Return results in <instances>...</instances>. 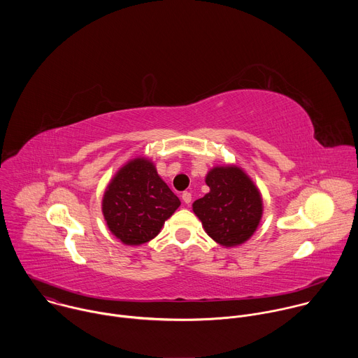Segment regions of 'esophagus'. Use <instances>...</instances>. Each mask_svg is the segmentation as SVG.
<instances>
[{
	"instance_id": "1",
	"label": "esophagus",
	"mask_w": 358,
	"mask_h": 358,
	"mask_svg": "<svg viewBox=\"0 0 358 358\" xmlns=\"http://www.w3.org/2000/svg\"><path fill=\"white\" fill-rule=\"evenodd\" d=\"M181 198H182V201L187 203V206H188V203L191 202V194L189 192H182V195H181Z\"/></svg>"
}]
</instances>
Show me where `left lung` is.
I'll return each mask as SVG.
<instances>
[{
  "instance_id": "1",
  "label": "left lung",
  "mask_w": 358,
  "mask_h": 358,
  "mask_svg": "<svg viewBox=\"0 0 358 358\" xmlns=\"http://www.w3.org/2000/svg\"><path fill=\"white\" fill-rule=\"evenodd\" d=\"M206 184L210 192L192 203L203 231L224 248L245 243L262 220L259 188L235 164L213 167L206 176Z\"/></svg>"
}]
</instances>
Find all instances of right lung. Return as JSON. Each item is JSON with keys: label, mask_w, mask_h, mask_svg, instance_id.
Listing matches in <instances>:
<instances>
[{"label": "right lung", "mask_w": 358, "mask_h": 358, "mask_svg": "<svg viewBox=\"0 0 358 358\" xmlns=\"http://www.w3.org/2000/svg\"><path fill=\"white\" fill-rule=\"evenodd\" d=\"M180 206L155 163L138 156L120 167L108 184L101 213L122 243L138 246L156 238Z\"/></svg>", "instance_id": "right-lung-1"}]
</instances>
